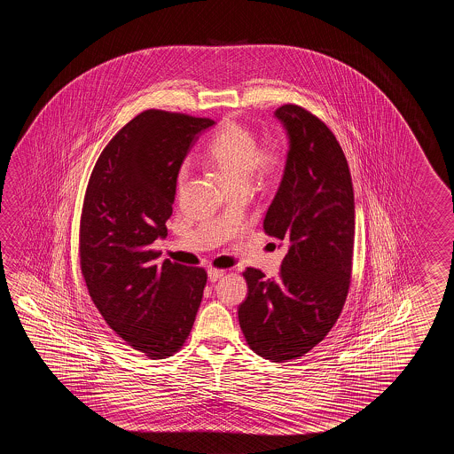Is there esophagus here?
<instances>
[{"label":"esophagus","mask_w":454,"mask_h":454,"mask_svg":"<svg viewBox=\"0 0 454 454\" xmlns=\"http://www.w3.org/2000/svg\"><path fill=\"white\" fill-rule=\"evenodd\" d=\"M223 274H225V270H207V278L211 282H215V280L221 279L223 278Z\"/></svg>","instance_id":"34e87169"}]
</instances>
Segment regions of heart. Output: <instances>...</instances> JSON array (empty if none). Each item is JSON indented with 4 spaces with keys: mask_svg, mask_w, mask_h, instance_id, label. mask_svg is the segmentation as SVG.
Returning a JSON list of instances; mask_svg holds the SVG:
<instances>
[{
    "mask_svg": "<svg viewBox=\"0 0 454 454\" xmlns=\"http://www.w3.org/2000/svg\"><path fill=\"white\" fill-rule=\"evenodd\" d=\"M206 164L211 165L231 188L248 186L251 175L268 178L279 167V155L274 151H260V143L245 126L227 120L214 135L204 151ZM188 178V164L178 170V184Z\"/></svg>",
    "mask_w": 454,
    "mask_h": 454,
    "instance_id": "obj_1",
    "label": "heart"
}]
</instances>
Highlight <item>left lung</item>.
Here are the masks:
<instances>
[{
  "label": "left lung",
  "instance_id": "1",
  "mask_svg": "<svg viewBox=\"0 0 454 454\" xmlns=\"http://www.w3.org/2000/svg\"><path fill=\"white\" fill-rule=\"evenodd\" d=\"M274 116L289 151L264 231L287 247L279 276L260 270L243 278L248 297L239 307L245 339L260 357H301L326 338L348 297L356 233V203L348 160L319 118L299 106Z\"/></svg>",
  "mask_w": 454,
  "mask_h": 454
}]
</instances>
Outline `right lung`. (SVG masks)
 <instances>
[{
  "label": "right lung",
  "instance_id": "right-lung-1",
  "mask_svg": "<svg viewBox=\"0 0 454 454\" xmlns=\"http://www.w3.org/2000/svg\"><path fill=\"white\" fill-rule=\"evenodd\" d=\"M213 120L145 110L106 145L89 178L79 229L81 270L106 325L151 358L182 348L206 270L153 250L167 237L178 170Z\"/></svg>",
  "mask_w": 454,
  "mask_h": 454
}]
</instances>
